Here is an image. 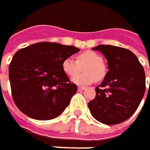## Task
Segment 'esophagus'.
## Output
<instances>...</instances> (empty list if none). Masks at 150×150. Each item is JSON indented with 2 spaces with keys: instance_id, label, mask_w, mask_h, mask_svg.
Wrapping results in <instances>:
<instances>
[{
  "instance_id": "34e87169",
  "label": "esophagus",
  "mask_w": 150,
  "mask_h": 150,
  "mask_svg": "<svg viewBox=\"0 0 150 150\" xmlns=\"http://www.w3.org/2000/svg\"><path fill=\"white\" fill-rule=\"evenodd\" d=\"M85 89H86L85 87H78V91H83Z\"/></svg>"
}]
</instances>
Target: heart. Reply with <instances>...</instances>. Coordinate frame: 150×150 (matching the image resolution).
<instances>
[{"instance_id": "obj_1", "label": "heart", "mask_w": 150, "mask_h": 150, "mask_svg": "<svg viewBox=\"0 0 150 150\" xmlns=\"http://www.w3.org/2000/svg\"><path fill=\"white\" fill-rule=\"evenodd\" d=\"M84 67V74H77ZM62 67L68 77H73L72 82L77 85H89L95 79L100 81L106 74V68L103 63V57L93 51H85L76 57V61L67 57L62 61Z\"/></svg>"}]
</instances>
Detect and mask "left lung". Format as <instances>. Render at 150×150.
<instances>
[{"label":"left lung","mask_w":150,"mask_h":150,"mask_svg":"<svg viewBox=\"0 0 150 150\" xmlns=\"http://www.w3.org/2000/svg\"><path fill=\"white\" fill-rule=\"evenodd\" d=\"M106 58L108 71L96 87V97L88 103L93 117L107 125L118 124L130 118L145 93V73L131 51L111 45L92 48Z\"/></svg>","instance_id":"obj_1"}]
</instances>
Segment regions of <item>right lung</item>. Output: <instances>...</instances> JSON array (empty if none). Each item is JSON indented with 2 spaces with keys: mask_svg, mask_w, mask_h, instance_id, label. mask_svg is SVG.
Returning a JSON list of instances; mask_svg holds the SVG:
<instances>
[{
  "mask_svg": "<svg viewBox=\"0 0 150 150\" xmlns=\"http://www.w3.org/2000/svg\"><path fill=\"white\" fill-rule=\"evenodd\" d=\"M80 51L73 46L39 42L20 49L9 65V79L16 105L30 118L49 120L68 106L77 93L62 63Z\"/></svg>",
  "mask_w": 150,
  "mask_h": 150,
  "instance_id": "add662e5",
  "label": "right lung"
}]
</instances>
